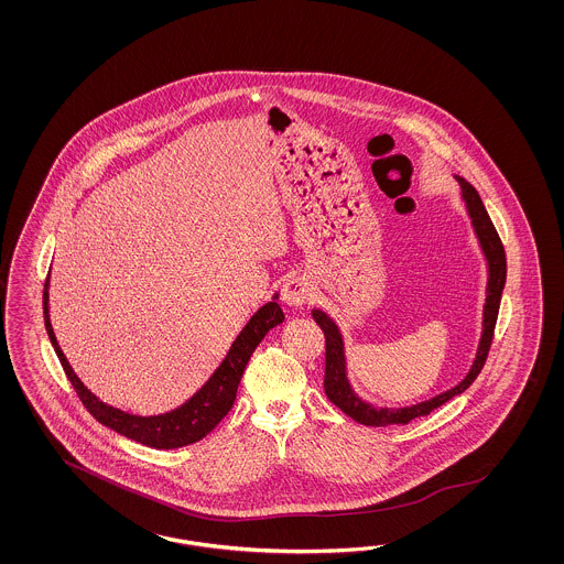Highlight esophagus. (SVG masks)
Here are the masks:
<instances>
[{
	"label": "esophagus",
	"instance_id": "34e87169",
	"mask_svg": "<svg viewBox=\"0 0 564 564\" xmlns=\"http://www.w3.org/2000/svg\"><path fill=\"white\" fill-rule=\"evenodd\" d=\"M281 295H283V302L288 306H304L307 300H310V295H312V288H310V283H307L304 276L293 274V276L283 281Z\"/></svg>",
	"mask_w": 564,
	"mask_h": 564
}]
</instances>
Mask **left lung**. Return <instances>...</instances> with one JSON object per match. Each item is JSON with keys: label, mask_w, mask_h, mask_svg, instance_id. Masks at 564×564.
Segmentation results:
<instances>
[{"label": "left lung", "mask_w": 564, "mask_h": 564, "mask_svg": "<svg viewBox=\"0 0 564 564\" xmlns=\"http://www.w3.org/2000/svg\"><path fill=\"white\" fill-rule=\"evenodd\" d=\"M462 184L463 200L469 210L471 223L476 227L481 250L488 258V269H490V281H488V295H486V306H484V330H481V341H479L478 356L469 370V375L463 378L462 382L446 391L443 394H436L434 399L403 408V410H378L372 408L370 403L361 401L358 394L351 391L347 375H345V354H343V339L339 328L335 323L326 316L325 312L314 310L312 316L316 321V325L323 328L325 333L326 345V364H325V393L343 413H347L349 417H354L364 426H389V424H408L415 417L427 415L430 411L436 410L444 405L446 401H451L455 394H462L465 389L471 387V382L478 378L486 359L490 345L495 339L496 318H498V307H500V297L505 290V281H507V257H505V246L498 238L495 223L490 219L486 206L479 198L478 189L474 188L469 182H465L463 177H457Z\"/></svg>", "instance_id": "1"}]
</instances>
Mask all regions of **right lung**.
Returning a JSON list of instances; mask_svg holds the SVG:
<instances>
[{
  "mask_svg": "<svg viewBox=\"0 0 564 564\" xmlns=\"http://www.w3.org/2000/svg\"><path fill=\"white\" fill-rule=\"evenodd\" d=\"M47 285H50V279L45 281V290H43L45 328H47L53 349L62 361V368L68 376L78 399L83 401L86 411L97 422H101L102 426L111 427L121 436H126L130 441H137L140 444H147L151 448H180V446L198 443L200 438H205L206 434L217 426L223 417L229 413V410L234 408L239 380H241L246 364L252 358L258 343L264 339V335L273 326L281 325L285 321V314L276 302H269L267 306L260 307L257 314L252 316V321L239 333L238 339L231 345L227 358L223 359L217 372L210 376V380L189 399L186 405H182L180 410L170 411L165 415L140 417V415H130V413H123V411L116 410V408L105 405L102 401H99L95 394L86 389L85 384L80 382V378L74 375L68 359L57 345L52 323H50Z\"/></svg>",
  "mask_w": 564,
  "mask_h": 564,
  "instance_id": "right-lung-1",
  "label": "right lung"
}]
</instances>
